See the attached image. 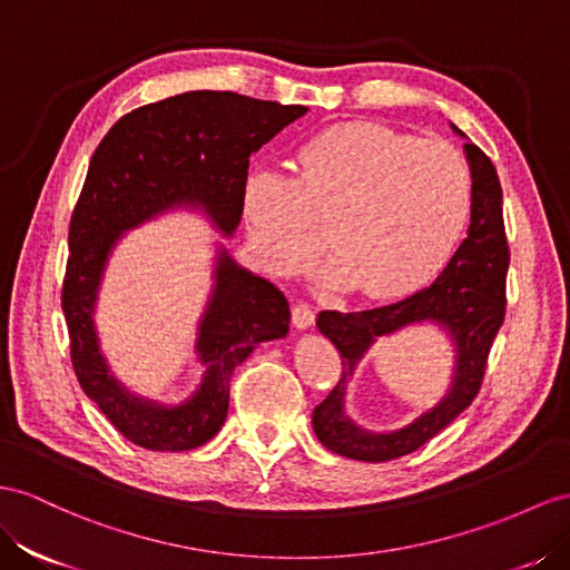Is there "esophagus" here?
I'll list each match as a JSON object with an SVG mask.
<instances>
[{"label": "esophagus", "instance_id": "34e87169", "mask_svg": "<svg viewBox=\"0 0 570 570\" xmlns=\"http://www.w3.org/2000/svg\"><path fill=\"white\" fill-rule=\"evenodd\" d=\"M291 320H294L296 330H308L315 323V311L308 303H296L294 311H291Z\"/></svg>", "mask_w": 570, "mask_h": 570}]
</instances>
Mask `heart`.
Instances as JSON below:
<instances>
[{"label": "heart", "mask_w": 570, "mask_h": 570, "mask_svg": "<svg viewBox=\"0 0 570 570\" xmlns=\"http://www.w3.org/2000/svg\"><path fill=\"white\" fill-rule=\"evenodd\" d=\"M296 168L294 180L253 170L243 185L253 243L276 274L308 269L323 253L314 225L330 224L327 279L400 298L448 267L470 226L472 173L445 141L346 122L305 141Z\"/></svg>", "instance_id": "heart-1"}]
</instances>
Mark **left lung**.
Instances as JSON below:
<instances>
[{
	"instance_id": "obj_1",
	"label": "left lung",
	"mask_w": 570,
	"mask_h": 570,
	"mask_svg": "<svg viewBox=\"0 0 570 570\" xmlns=\"http://www.w3.org/2000/svg\"><path fill=\"white\" fill-rule=\"evenodd\" d=\"M452 132L466 139L462 129L450 125ZM464 156L472 173L474 209L466 238L435 276V282L416 291L410 298L383 308L340 313L323 311L317 330L337 346L342 356V377L327 400L313 410V431L317 441L337 455L361 462H387L410 455L416 448L443 431L452 419L472 404L484 377L487 358L495 332L505 317V274L508 240L503 228V193L489 156L466 139ZM433 322L448 334L456 366L446 395L431 411L395 432H368L345 414V390L360 358L370 351L377 336H389L410 324Z\"/></svg>"
}]
</instances>
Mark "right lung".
<instances>
[{"mask_svg":"<svg viewBox=\"0 0 570 570\" xmlns=\"http://www.w3.org/2000/svg\"><path fill=\"white\" fill-rule=\"evenodd\" d=\"M305 112L230 91H187L127 112L98 144L69 224L62 311L81 390L135 445L180 452L212 441L228 414L233 371L257 344L284 340L291 313L279 288L218 243L195 340L199 385L180 404L135 395L110 371L94 317L115 245L175 209L202 212L230 238L250 156Z\"/></svg>","mask_w":570,"mask_h":570,"instance_id":"1","label":"right lung"}]
</instances>
